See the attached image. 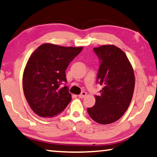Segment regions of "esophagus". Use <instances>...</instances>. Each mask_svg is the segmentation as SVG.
I'll list each match as a JSON object with an SVG mask.
<instances>
[{
  "instance_id": "esophagus-1",
  "label": "esophagus",
  "mask_w": 157,
  "mask_h": 157,
  "mask_svg": "<svg viewBox=\"0 0 157 157\" xmlns=\"http://www.w3.org/2000/svg\"><path fill=\"white\" fill-rule=\"evenodd\" d=\"M86 95H87V92H82L80 94H79L78 96H79V98H85Z\"/></svg>"
}]
</instances>
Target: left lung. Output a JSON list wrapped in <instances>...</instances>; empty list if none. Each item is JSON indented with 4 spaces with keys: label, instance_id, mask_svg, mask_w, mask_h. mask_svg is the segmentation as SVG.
<instances>
[{
    "label": "left lung",
    "instance_id": "obj_1",
    "mask_svg": "<svg viewBox=\"0 0 157 157\" xmlns=\"http://www.w3.org/2000/svg\"><path fill=\"white\" fill-rule=\"evenodd\" d=\"M100 59L98 81L102 89L95 95V105L87 108L94 121L101 124L113 123L122 117L131 103L135 78L133 67L124 52L113 45L94 48Z\"/></svg>",
    "mask_w": 157,
    "mask_h": 157
}]
</instances>
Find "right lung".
Wrapping results in <instances>:
<instances>
[{
	"instance_id": "add662e5",
	"label": "right lung",
	"mask_w": 157,
	"mask_h": 157,
	"mask_svg": "<svg viewBox=\"0 0 157 157\" xmlns=\"http://www.w3.org/2000/svg\"><path fill=\"white\" fill-rule=\"evenodd\" d=\"M82 47H64L52 43L40 45L26 64L23 88L26 100L37 115L54 117L63 112L72 100L65 70Z\"/></svg>"
}]
</instances>
